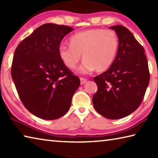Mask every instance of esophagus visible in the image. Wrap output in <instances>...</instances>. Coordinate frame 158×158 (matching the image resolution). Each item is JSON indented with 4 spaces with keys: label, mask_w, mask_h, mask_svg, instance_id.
Wrapping results in <instances>:
<instances>
[{
    "label": "esophagus",
    "mask_w": 158,
    "mask_h": 158,
    "mask_svg": "<svg viewBox=\"0 0 158 158\" xmlns=\"http://www.w3.org/2000/svg\"><path fill=\"white\" fill-rule=\"evenodd\" d=\"M86 81H87V79H84V78H82V77H80V82H81V85H84Z\"/></svg>",
    "instance_id": "34e87169"
}]
</instances>
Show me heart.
Listing matches in <instances>:
<instances>
[{
	"mask_svg": "<svg viewBox=\"0 0 158 158\" xmlns=\"http://www.w3.org/2000/svg\"><path fill=\"white\" fill-rule=\"evenodd\" d=\"M70 44H61L58 54L65 65L74 69L82 54L79 72L88 74L95 69L103 73L110 68L116 57L119 39L114 31L95 28L79 32L71 37Z\"/></svg>",
	"mask_w": 158,
	"mask_h": 158,
	"instance_id": "b5f03b06",
	"label": "heart"
}]
</instances>
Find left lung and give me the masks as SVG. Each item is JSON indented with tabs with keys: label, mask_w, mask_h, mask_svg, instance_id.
<instances>
[{
	"label": "left lung",
	"mask_w": 158,
	"mask_h": 158,
	"mask_svg": "<svg viewBox=\"0 0 158 158\" xmlns=\"http://www.w3.org/2000/svg\"><path fill=\"white\" fill-rule=\"evenodd\" d=\"M119 39L112 65L94 77L98 91L93 97L97 112L109 119H120L135 111L143 100L150 80L144 49L127 28L110 26Z\"/></svg>",
	"instance_id": "8db88e82"
}]
</instances>
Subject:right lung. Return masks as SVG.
Listing matches in <instances>:
<instances>
[{
    "mask_svg": "<svg viewBox=\"0 0 158 158\" xmlns=\"http://www.w3.org/2000/svg\"><path fill=\"white\" fill-rule=\"evenodd\" d=\"M74 29L45 23L17 47L11 74L23 105L35 116L54 120L65 115L80 85L58 54L60 42Z\"/></svg>",
    "mask_w": 158,
    "mask_h": 158,
    "instance_id": "add662e5",
    "label": "right lung"
}]
</instances>
